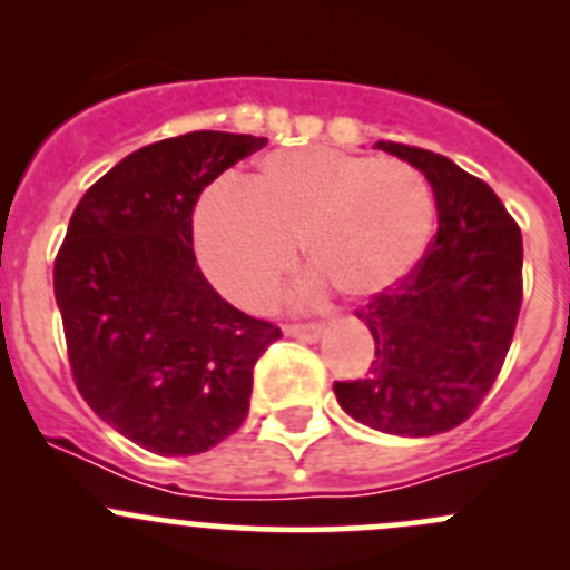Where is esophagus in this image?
I'll use <instances>...</instances> for the list:
<instances>
[{"label":"esophagus","mask_w":570,"mask_h":570,"mask_svg":"<svg viewBox=\"0 0 570 570\" xmlns=\"http://www.w3.org/2000/svg\"><path fill=\"white\" fill-rule=\"evenodd\" d=\"M322 331H325V325H322V322H295V325L284 327L286 336L303 338V342H317V338L322 336Z\"/></svg>","instance_id":"esophagus-1"}]
</instances>
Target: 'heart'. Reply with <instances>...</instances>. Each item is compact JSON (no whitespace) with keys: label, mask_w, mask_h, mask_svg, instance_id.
Returning a JSON list of instances; mask_svg holds the SVG:
<instances>
[{"label":"heart","mask_w":570,"mask_h":570,"mask_svg":"<svg viewBox=\"0 0 570 570\" xmlns=\"http://www.w3.org/2000/svg\"><path fill=\"white\" fill-rule=\"evenodd\" d=\"M435 226L428 178L402 159L292 148L262 159L250 181L217 178L195 206V250L212 284L248 308L267 306L303 256L350 297L392 289L419 264Z\"/></svg>","instance_id":"1"}]
</instances>
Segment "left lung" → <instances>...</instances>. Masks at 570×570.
Wrapping results in <instances>:
<instances>
[{"instance_id":"left-lung-1","label":"left lung","mask_w":570,"mask_h":570,"mask_svg":"<svg viewBox=\"0 0 570 570\" xmlns=\"http://www.w3.org/2000/svg\"><path fill=\"white\" fill-rule=\"evenodd\" d=\"M377 148L422 170L439 234L400 284L355 312L375 338V361L333 392L366 428L424 439L463 424L491 392L519 322L524 245L482 178L424 148L383 140Z\"/></svg>"}]
</instances>
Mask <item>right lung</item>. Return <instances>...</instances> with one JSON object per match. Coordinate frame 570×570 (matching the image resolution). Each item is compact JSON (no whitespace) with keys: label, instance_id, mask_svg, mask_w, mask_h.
<instances>
[{"label":"right lung","instance_id":"1","mask_svg":"<svg viewBox=\"0 0 570 570\" xmlns=\"http://www.w3.org/2000/svg\"><path fill=\"white\" fill-rule=\"evenodd\" d=\"M264 142L187 131L129 154L82 195L55 258L79 394L157 455H198L237 433L253 366L281 338L223 301L193 250L198 195Z\"/></svg>","mask_w":570,"mask_h":570}]
</instances>
